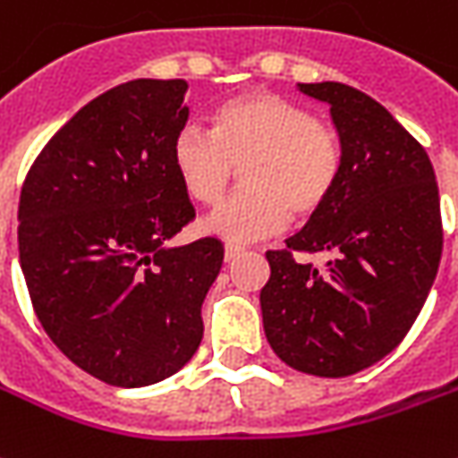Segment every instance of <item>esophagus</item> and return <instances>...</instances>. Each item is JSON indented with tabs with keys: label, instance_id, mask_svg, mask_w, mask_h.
I'll return each mask as SVG.
<instances>
[{
	"label": "esophagus",
	"instance_id": "1",
	"mask_svg": "<svg viewBox=\"0 0 458 458\" xmlns=\"http://www.w3.org/2000/svg\"><path fill=\"white\" fill-rule=\"evenodd\" d=\"M242 253H245V248H241V245H225V263L238 260Z\"/></svg>",
	"mask_w": 458,
	"mask_h": 458
}]
</instances>
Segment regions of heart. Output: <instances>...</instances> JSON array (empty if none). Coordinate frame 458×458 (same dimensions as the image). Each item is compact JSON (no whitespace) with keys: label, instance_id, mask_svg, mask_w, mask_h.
<instances>
[{"label":"heart","instance_id":"obj_1","mask_svg":"<svg viewBox=\"0 0 458 458\" xmlns=\"http://www.w3.org/2000/svg\"><path fill=\"white\" fill-rule=\"evenodd\" d=\"M173 167L190 200L217 205L242 167V192L203 220L230 242H253L308 220L334 195L344 148L334 127L273 92H245L217 107L213 132L185 124L173 140Z\"/></svg>","mask_w":458,"mask_h":458}]
</instances>
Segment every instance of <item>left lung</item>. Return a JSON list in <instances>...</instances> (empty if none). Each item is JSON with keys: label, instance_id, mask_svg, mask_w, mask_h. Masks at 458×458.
Returning a JSON list of instances; mask_svg holds the SVG:
<instances>
[{"label": "left lung", "instance_id": "obj_1", "mask_svg": "<svg viewBox=\"0 0 458 458\" xmlns=\"http://www.w3.org/2000/svg\"><path fill=\"white\" fill-rule=\"evenodd\" d=\"M298 89L331 107L344 170L328 203L285 250L266 253L260 310L278 359L341 378L391 353L424 308L444 245L437 175L424 148L360 89L341 82ZM298 252H323L327 268L298 264Z\"/></svg>", "mask_w": 458, "mask_h": 458}]
</instances>
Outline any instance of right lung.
<instances>
[{
    "label": "right lung",
    "instance_id": "obj_1",
    "mask_svg": "<svg viewBox=\"0 0 458 458\" xmlns=\"http://www.w3.org/2000/svg\"><path fill=\"white\" fill-rule=\"evenodd\" d=\"M185 80L107 89L59 130L20 195V266L52 344L99 381L140 388L188 363L223 266L217 238L170 248L195 217L173 167Z\"/></svg>",
    "mask_w": 458,
    "mask_h": 458
}]
</instances>
